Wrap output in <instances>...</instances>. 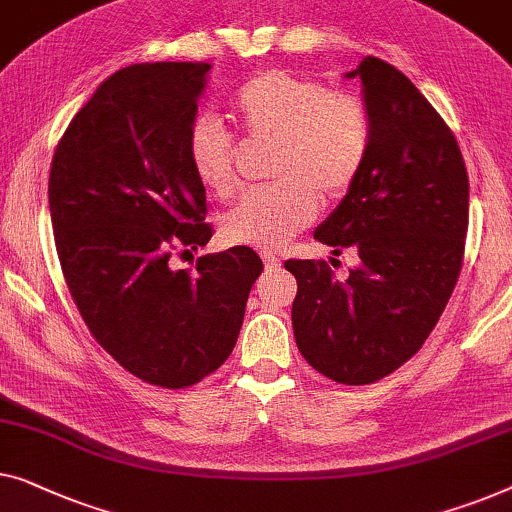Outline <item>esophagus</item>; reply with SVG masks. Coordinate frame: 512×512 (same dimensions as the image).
<instances>
[{
	"label": "esophagus",
	"mask_w": 512,
	"mask_h": 512,
	"mask_svg": "<svg viewBox=\"0 0 512 512\" xmlns=\"http://www.w3.org/2000/svg\"><path fill=\"white\" fill-rule=\"evenodd\" d=\"M261 258H263V263H265V268H279L281 265V261L274 254H270V251H261Z\"/></svg>",
	"instance_id": "esophagus-1"
}]
</instances>
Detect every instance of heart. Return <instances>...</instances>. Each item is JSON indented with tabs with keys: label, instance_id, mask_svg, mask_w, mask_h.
<instances>
[{
	"label": "heart",
	"instance_id": "b5f03b06",
	"mask_svg": "<svg viewBox=\"0 0 512 512\" xmlns=\"http://www.w3.org/2000/svg\"><path fill=\"white\" fill-rule=\"evenodd\" d=\"M233 115L247 138L277 143L272 177L221 219L228 247L279 249L318 214V196L337 201L358 182L372 145L369 113L355 94L328 90L288 71L251 76L233 96ZM187 159L201 187L228 198L240 187L238 145L212 117L187 131Z\"/></svg>",
	"mask_w": 512,
	"mask_h": 512
}]
</instances>
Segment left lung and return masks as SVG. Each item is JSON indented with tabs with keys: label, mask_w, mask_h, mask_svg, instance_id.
I'll use <instances>...</instances> for the list:
<instances>
[{
	"label": "left lung",
	"mask_w": 512,
	"mask_h": 512,
	"mask_svg": "<svg viewBox=\"0 0 512 512\" xmlns=\"http://www.w3.org/2000/svg\"><path fill=\"white\" fill-rule=\"evenodd\" d=\"M362 80L372 145L358 182L316 228L318 242L353 247L348 279L325 261H291L293 332L316 372L346 385L381 381L420 351L457 284L469 228V175L453 131L416 85L379 57Z\"/></svg>",
	"instance_id": "8db88e82"
}]
</instances>
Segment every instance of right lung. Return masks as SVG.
Masks as SVG:
<instances>
[{
	"instance_id": "obj_1",
	"label": "right lung",
	"mask_w": 512,
	"mask_h": 512,
	"mask_svg": "<svg viewBox=\"0 0 512 512\" xmlns=\"http://www.w3.org/2000/svg\"><path fill=\"white\" fill-rule=\"evenodd\" d=\"M205 62L133 64L103 80L57 143L50 219L66 286L106 351L140 381L187 388L224 365L238 342L254 249L207 254L205 189L191 173L187 131Z\"/></svg>"
}]
</instances>
